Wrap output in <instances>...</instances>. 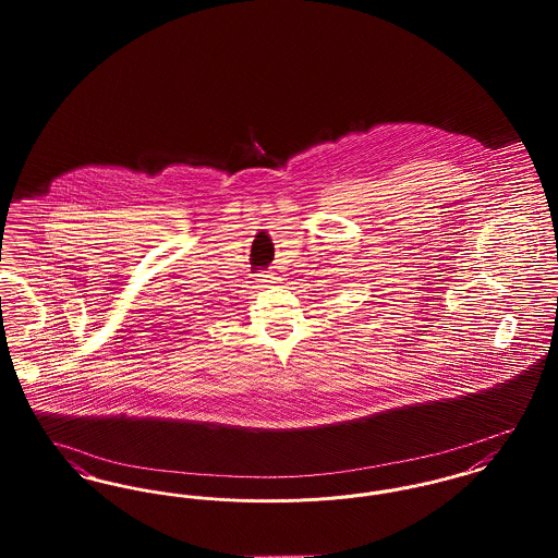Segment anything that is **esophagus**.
<instances>
[{
  "mask_svg": "<svg viewBox=\"0 0 558 558\" xmlns=\"http://www.w3.org/2000/svg\"><path fill=\"white\" fill-rule=\"evenodd\" d=\"M259 280H262L266 287H269V284H274V282H276V276H274V274H264Z\"/></svg>",
  "mask_w": 558,
  "mask_h": 558,
  "instance_id": "1",
  "label": "esophagus"
}]
</instances>
